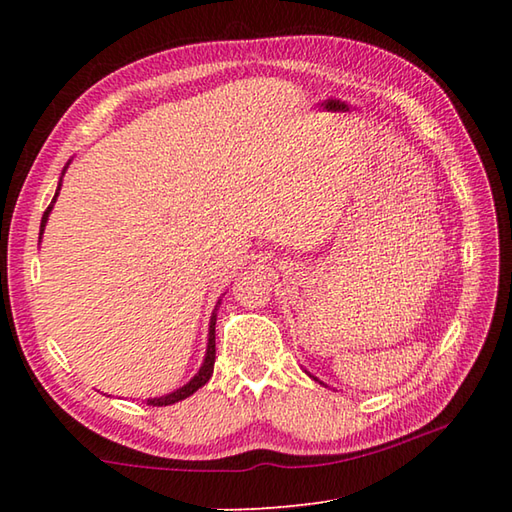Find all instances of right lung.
I'll list each match as a JSON object with an SVG mask.
<instances>
[{
  "mask_svg": "<svg viewBox=\"0 0 512 512\" xmlns=\"http://www.w3.org/2000/svg\"><path fill=\"white\" fill-rule=\"evenodd\" d=\"M57 195H59V189H57V193H54V198H52L50 206H48L46 213H43V217H41V231H43V226H46L48 213L52 211V204H54V200H57ZM213 365H215V317L211 319V325H209V347H206V358H204V363H202V367H200V372L195 374L191 383H187L182 389L173 391V394H169V396L154 398V400H147V402H149V405H154V407H167V405H173V402L189 398V396L195 394V391H198L202 385L209 383V378H211V374H213Z\"/></svg>",
  "mask_w": 512,
  "mask_h": 512,
  "instance_id": "obj_1",
  "label": "right lung"
}]
</instances>
